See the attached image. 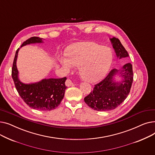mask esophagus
Masks as SVG:
<instances>
[{
    "instance_id": "obj_1",
    "label": "esophagus",
    "mask_w": 155,
    "mask_h": 155,
    "mask_svg": "<svg viewBox=\"0 0 155 155\" xmlns=\"http://www.w3.org/2000/svg\"><path fill=\"white\" fill-rule=\"evenodd\" d=\"M65 84H66V85L67 86V87H70V86H73V83L72 82V81L70 80V79H69V78H68L67 80H66V82H65Z\"/></svg>"
}]
</instances>
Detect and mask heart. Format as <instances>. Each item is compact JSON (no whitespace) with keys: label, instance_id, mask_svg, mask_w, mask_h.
I'll return each instance as SVG.
<instances>
[{"label":"heart","instance_id":"heart-1","mask_svg":"<svg viewBox=\"0 0 155 155\" xmlns=\"http://www.w3.org/2000/svg\"><path fill=\"white\" fill-rule=\"evenodd\" d=\"M113 59L112 51L92 42L73 46L66 54L59 56V61L64 67L70 69L79 67L80 74L89 82H97L107 74Z\"/></svg>","mask_w":155,"mask_h":155}]
</instances>
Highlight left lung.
Segmentation results:
<instances>
[{
	"label": "left lung",
	"instance_id": "obj_1",
	"mask_svg": "<svg viewBox=\"0 0 155 155\" xmlns=\"http://www.w3.org/2000/svg\"><path fill=\"white\" fill-rule=\"evenodd\" d=\"M110 41L117 58L129 56L127 51L119 39L110 38ZM119 74L124 80L120 83L114 81V77ZM133 81L132 64L128 63L120 70L112 69L101 82L95 85L93 91L84 98L85 102L94 110L107 111L115 109L123 102L130 92Z\"/></svg>",
	"mask_w": 155,
	"mask_h": 155
}]
</instances>
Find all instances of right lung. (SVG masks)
Segmentation results:
<instances>
[{"label": "right lung", "mask_w": 155, "mask_h": 155, "mask_svg": "<svg viewBox=\"0 0 155 155\" xmlns=\"http://www.w3.org/2000/svg\"><path fill=\"white\" fill-rule=\"evenodd\" d=\"M43 38L31 37L24 41L21 48L26 45L43 43ZM18 48L15 52L12 68V77L18 94L29 106L39 110H51L56 109L64 97L67 87V77L61 78L43 79L37 83L26 84L22 83L18 78V70L16 67Z\"/></svg>", "instance_id": "1"}]
</instances>
